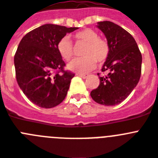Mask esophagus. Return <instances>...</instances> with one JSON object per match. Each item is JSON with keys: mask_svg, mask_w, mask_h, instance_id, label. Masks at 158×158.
<instances>
[{"mask_svg": "<svg viewBox=\"0 0 158 158\" xmlns=\"http://www.w3.org/2000/svg\"><path fill=\"white\" fill-rule=\"evenodd\" d=\"M76 75H78V76L83 78V79H86V78H87V75H85V74H81V73H77Z\"/></svg>", "mask_w": 158, "mask_h": 158, "instance_id": "34e87169", "label": "esophagus"}]
</instances>
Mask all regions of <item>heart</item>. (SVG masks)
<instances>
[{
  "instance_id": "b5f03b06",
  "label": "heart",
  "mask_w": 158,
  "mask_h": 158,
  "mask_svg": "<svg viewBox=\"0 0 158 158\" xmlns=\"http://www.w3.org/2000/svg\"><path fill=\"white\" fill-rule=\"evenodd\" d=\"M77 42L85 43L83 50V57L73 59L68 64V68L73 71L86 73L91 71L95 63L101 64L109 54V46L105 40L99 38L97 33L91 29H84L74 35ZM57 50L64 60L68 61L74 54L72 42L67 36L62 38L57 44Z\"/></svg>"
}]
</instances>
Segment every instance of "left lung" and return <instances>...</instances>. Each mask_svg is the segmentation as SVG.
Returning a JSON list of instances; mask_svg holds the SVG:
<instances>
[{
  "mask_svg": "<svg viewBox=\"0 0 158 158\" xmlns=\"http://www.w3.org/2000/svg\"><path fill=\"white\" fill-rule=\"evenodd\" d=\"M97 27L104 34L109 46V54L101 69L108 75L99 77V87L91 91V96L102 105H116L137 85L142 56L133 37L120 26L104 21L98 22Z\"/></svg>",
  "mask_w": 158,
  "mask_h": 158,
  "instance_id": "left-lung-1",
  "label": "left lung"
}]
</instances>
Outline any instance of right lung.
<instances>
[{
  "instance_id": "right-lung-1",
  "label": "right lung",
  "mask_w": 158,
  "mask_h": 158,
  "mask_svg": "<svg viewBox=\"0 0 158 158\" xmlns=\"http://www.w3.org/2000/svg\"><path fill=\"white\" fill-rule=\"evenodd\" d=\"M45 24L26 34L14 55L16 79L33 104L51 108L63 101L75 74L64 71L57 44L67 33L77 30Z\"/></svg>"
}]
</instances>
